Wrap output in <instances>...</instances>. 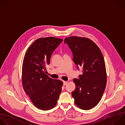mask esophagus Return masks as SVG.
Segmentation results:
<instances>
[{"mask_svg": "<svg viewBox=\"0 0 125 125\" xmlns=\"http://www.w3.org/2000/svg\"><path fill=\"white\" fill-rule=\"evenodd\" d=\"M67 83H68V81H63V85H66Z\"/></svg>", "mask_w": 125, "mask_h": 125, "instance_id": "1", "label": "esophagus"}]
</instances>
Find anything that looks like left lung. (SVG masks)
<instances>
[{
	"instance_id": "obj_1",
	"label": "left lung",
	"mask_w": 125,
	"mask_h": 125,
	"mask_svg": "<svg viewBox=\"0 0 125 125\" xmlns=\"http://www.w3.org/2000/svg\"><path fill=\"white\" fill-rule=\"evenodd\" d=\"M77 69L81 67L82 74L74 78L76 87L72 92L75 104L80 108L89 110L101 100L106 84V72L104 58L97 45L90 39L80 37L66 38Z\"/></svg>"
}]
</instances>
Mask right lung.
<instances>
[{
	"label": "right lung",
	"mask_w": 125,
	"mask_h": 125,
	"mask_svg": "<svg viewBox=\"0 0 125 125\" xmlns=\"http://www.w3.org/2000/svg\"><path fill=\"white\" fill-rule=\"evenodd\" d=\"M62 41L52 37L38 39L28 48L23 58V89L33 104L42 110L53 108L62 91L63 82L50 78L45 73L51 55Z\"/></svg>",
	"instance_id": "right-lung-1"
}]
</instances>
